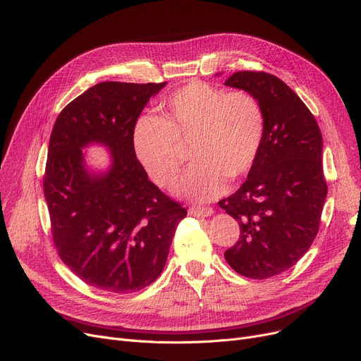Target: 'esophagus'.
<instances>
[{
  "label": "esophagus",
  "mask_w": 361,
  "mask_h": 361,
  "mask_svg": "<svg viewBox=\"0 0 361 361\" xmlns=\"http://www.w3.org/2000/svg\"><path fill=\"white\" fill-rule=\"evenodd\" d=\"M212 214H214V211L209 207H190L189 208V215H192V216H209Z\"/></svg>",
  "instance_id": "obj_1"
}]
</instances>
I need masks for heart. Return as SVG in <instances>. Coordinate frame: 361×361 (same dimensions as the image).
<instances>
[{"label":"heart","mask_w":361,"mask_h":361,"mask_svg":"<svg viewBox=\"0 0 361 361\" xmlns=\"http://www.w3.org/2000/svg\"><path fill=\"white\" fill-rule=\"evenodd\" d=\"M264 135V109L254 94L190 81L166 97L164 116L138 118L134 147L153 181L171 187L184 166V146L192 145L196 165L178 190L211 200L224 192L227 178L238 180L254 166Z\"/></svg>","instance_id":"b5f03b06"}]
</instances>
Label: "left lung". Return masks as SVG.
<instances>
[{
	"mask_svg": "<svg viewBox=\"0 0 361 361\" xmlns=\"http://www.w3.org/2000/svg\"><path fill=\"white\" fill-rule=\"evenodd\" d=\"M226 85L254 94L265 115L264 142L246 181L218 202L240 227L226 261L262 280L289 270L317 236L327 195L323 140L310 109L277 76L242 71Z\"/></svg>",
	"mask_w": 361,
	"mask_h": 361,
	"instance_id": "1",
	"label": "left lung"
}]
</instances>
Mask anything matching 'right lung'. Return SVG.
I'll return each instance as SVG.
<instances>
[{
  "label": "right lung",
  "mask_w": 361,
  "mask_h": 361,
  "mask_svg": "<svg viewBox=\"0 0 361 361\" xmlns=\"http://www.w3.org/2000/svg\"><path fill=\"white\" fill-rule=\"evenodd\" d=\"M165 84L94 85L59 114L50 135L42 185L53 243L68 269L100 290L133 293L153 283L187 215L149 180L134 149L137 119ZM90 142L111 149L106 175L85 169Z\"/></svg>",
  "instance_id": "1"
}]
</instances>
